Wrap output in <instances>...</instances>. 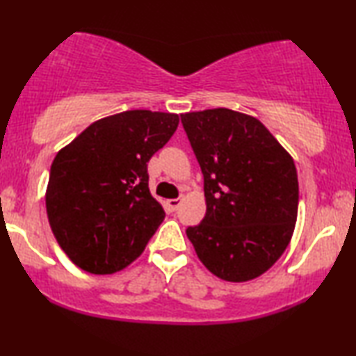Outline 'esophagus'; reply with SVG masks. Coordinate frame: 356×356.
<instances>
[{"label": "esophagus", "mask_w": 356, "mask_h": 356, "mask_svg": "<svg viewBox=\"0 0 356 356\" xmlns=\"http://www.w3.org/2000/svg\"><path fill=\"white\" fill-rule=\"evenodd\" d=\"M180 203H182V198H172V200H168V207L171 211H177V208L180 207Z\"/></svg>", "instance_id": "34e87169"}]
</instances>
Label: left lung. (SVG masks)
<instances>
[{
    "label": "left lung",
    "instance_id": "1",
    "mask_svg": "<svg viewBox=\"0 0 356 356\" xmlns=\"http://www.w3.org/2000/svg\"><path fill=\"white\" fill-rule=\"evenodd\" d=\"M180 118L204 179L207 214L185 230L197 257L227 282L261 276L282 257L297 222L292 156L248 114L214 108Z\"/></svg>",
    "mask_w": 356,
    "mask_h": 356
}]
</instances>
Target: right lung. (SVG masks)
Listing matches in <instances>:
<instances>
[{"label":"right lung","instance_id":"obj_1","mask_svg":"<svg viewBox=\"0 0 356 356\" xmlns=\"http://www.w3.org/2000/svg\"><path fill=\"white\" fill-rule=\"evenodd\" d=\"M179 126L174 113L132 109L103 118L61 148L47 187L59 247L90 274H114L143 253L164 209L148 188L147 163Z\"/></svg>","mask_w":356,"mask_h":356}]
</instances>
